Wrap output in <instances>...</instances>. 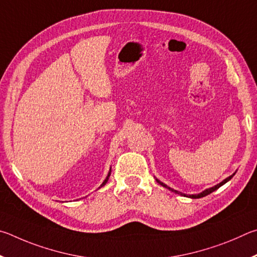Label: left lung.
<instances>
[{
	"mask_svg": "<svg viewBox=\"0 0 257 257\" xmlns=\"http://www.w3.org/2000/svg\"><path fill=\"white\" fill-rule=\"evenodd\" d=\"M235 175V174H233ZM233 175H231V176H229V177H227L226 179H224V181H222L221 183L220 184H218V185H215V186H213V187H211V188H208V190H205V191H203L202 193H200V194H195V195H190L188 197H192V199H200V197H203V196H206V195H209L210 193H212V192H214L215 190H218V188L220 187V186H222L223 184H226L228 181H230V179L232 178V176ZM157 182H158L160 185H163L164 187H167V188H169L170 191H173V192H175V193H177V194H181V195H184V196H186L185 194H183V193H181V192H178V191H175V190H173V188H170V187H168L167 185H165L164 183H161L160 181H158V179H156Z\"/></svg>",
	"mask_w": 257,
	"mask_h": 257,
	"instance_id": "1",
	"label": "left lung"
}]
</instances>
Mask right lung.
<instances>
[{"instance_id": "obj_1", "label": "right lung", "mask_w": 257, "mask_h": 257, "mask_svg": "<svg viewBox=\"0 0 257 257\" xmlns=\"http://www.w3.org/2000/svg\"><path fill=\"white\" fill-rule=\"evenodd\" d=\"M110 172H111V170H109V173H108V176L106 177V179H105V181H103V183L101 184V186H103V185H105V184L108 182V178H109V176H110ZM100 186V187H101Z\"/></svg>"}]
</instances>
